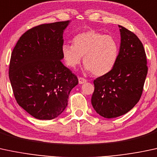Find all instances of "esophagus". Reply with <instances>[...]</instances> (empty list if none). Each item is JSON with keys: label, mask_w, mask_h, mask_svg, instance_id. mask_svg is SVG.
<instances>
[{"label": "esophagus", "mask_w": 157, "mask_h": 157, "mask_svg": "<svg viewBox=\"0 0 157 157\" xmlns=\"http://www.w3.org/2000/svg\"><path fill=\"white\" fill-rule=\"evenodd\" d=\"M87 82V80H86L85 78H82V77H79L78 78V83L80 84H84Z\"/></svg>", "instance_id": "1"}]
</instances>
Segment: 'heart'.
Returning a JSON list of instances; mask_svg holds the SVG:
<instances>
[{"mask_svg": "<svg viewBox=\"0 0 157 157\" xmlns=\"http://www.w3.org/2000/svg\"><path fill=\"white\" fill-rule=\"evenodd\" d=\"M61 55L65 64L75 69L82 61L85 70L96 76H103L110 73L119 57V45L111 36L89 29L74 36L73 45L64 44Z\"/></svg>", "mask_w": 157, "mask_h": 157, "instance_id": "1", "label": "heart"}]
</instances>
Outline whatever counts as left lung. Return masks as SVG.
I'll list each match as a JSON object with an SVG mask.
<instances>
[{
    "label": "left lung",
    "instance_id": "1",
    "mask_svg": "<svg viewBox=\"0 0 157 157\" xmlns=\"http://www.w3.org/2000/svg\"><path fill=\"white\" fill-rule=\"evenodd\" d=\"M121 44L113 70L95 79L91 103L98 114L111 119L124 115L140 101L147 73V59L141 40L119 25Z\"/></svg>",
    "mask_w": 157,
    "mask_h": 157
}]
</instances>
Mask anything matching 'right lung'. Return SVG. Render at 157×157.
I'll list each match as a JSON object with an SVG mask.
<instances>
[{
  "instance_id": "right-lung-1",
  "label": "right lung",
  "mask_w": 157,
  "mask_h": 157,
  "mask_svg": "<svg viewBox=\"0 0 157 157\" xmlns=\"http://www.w3.org/2000/svg\"><path fill=\"white\" fill-rule=\"evenodd\" d=\"M70 21L26 31L12 52L9 77L19 105L36 119L50 120L65 110L76 75L61 62L63 33Z\"/></svg>"
}]
</instances>
